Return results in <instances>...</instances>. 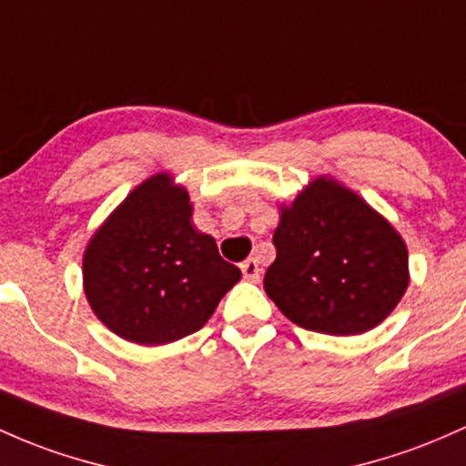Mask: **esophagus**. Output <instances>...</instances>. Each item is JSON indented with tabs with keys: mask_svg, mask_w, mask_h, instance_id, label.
Returning a JSON list of instances; mask_svg holds the SVG:
<instances>
[{
	"mask_svg": "<svg viewBox=\"0 0 466 466\" xmlns=\"http://www.w3.org/2000/svg\"><path fill=\"white\" fill-rule=\"evenodd\" d=\"M241 272L249 283H258L260 280V268H258V260L257 258H248L241 263Z\"/></svg>",
	"mask_w": 466,
	"mask_h": 466,
	"instance_id": "1",
	"label": "esophagus"
}]
</instances>
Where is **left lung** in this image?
I'll return each instance as SVG.
<instances>
[{
	"label": "left lung",
	"instance_id": "8db88e82",
	"mask_svg": "<svg viewBox=\"0 0 466 466\" xmlns=\"http://www.w3.org/2000/svg\"><path fill=\"white\" fill-rule=\"evenodd\" d=\"M279 214L263 285L291 323L356 336L396 309L409 285L407 243L360 194L320 175Z\"/></svg>",
	"mask_w": 466,
	"mask_h": 466
}]
</instances>
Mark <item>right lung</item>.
Here are the masks:
<instances>
[{"instance_id":"1","label":"right lung","mask_w":466,"mask_h":466,"mask_svg":"<svg viewBox=\"0 0 466 466\" xmlns=\"http://www.w3.org/2000/svg\"><path fill=\"white\" fill-rule=\"evenodd\" d=\"M190 194L170 172L139 183L96 228L84 252V291L112 334L157 347L194 334L241 269L192 225Z\"/></svg>"}]
</instances>
